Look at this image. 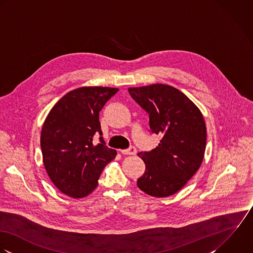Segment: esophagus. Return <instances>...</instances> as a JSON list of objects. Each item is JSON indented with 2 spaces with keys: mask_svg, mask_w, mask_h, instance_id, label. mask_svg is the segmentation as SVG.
<instances>
[{
  "mask_svg": "<svg viewBox=\"0 0 253 253\" xmlns=\"http://www.w3.org/2000/svg\"><path fill=\"white\" fill-rule=\"evenodd\" d=\"M120 152L122 154H126V155H135L137 153V149L135 147H131L127 150H122V151H120Z\"/></svg>",
  "mask_w": 253,
  "mask_h": 253,
  "instance_id": "1",
  "label": "esophagus"
}]
</instances>
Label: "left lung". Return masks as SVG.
Wrapping results in <instances>:
<instances>
[{
	"instance_id": "1",
	"label": "left lung",
	"mask_w": 253,
	"mask_h": 253,
	"mask_svg": "<svg viewBox=\"0 0 253 253\" xmlns=\"http://www.w3.org/2000/svg\"><path fill=\"white\" fill-rule=\"evenodd\" d=\"M128 91L149 113L152 133L162 137L154 150L138 153L146 170L137 186L155 198L172 196L202 165L206 147L202 113L185 94L169 85L152 84Z\"/></svg>"
}]
</instances>
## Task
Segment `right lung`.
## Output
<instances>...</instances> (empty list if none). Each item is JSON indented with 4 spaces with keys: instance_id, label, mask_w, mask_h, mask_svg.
Wrapping results in <instances>:
<instances>
[{
    "instance_id": "obj_1",
    "label": "right lung",
    "mask_w": 253,
    "mask_h": 253,
    "mask_svg": "<svg viewBox=\"0 0 253 253\" xmlns=\"http://www.w3.org/2000/svg\"><path fill=\"white\" fill-rule=\"evenodd\" d=\"M117 88L81 87L70 91L49 112L41 132V150L46 171L64 195L80 199L97 187L101 171L117 154L100 137L99 115Z\"/></svg>"
}]
</instances>
